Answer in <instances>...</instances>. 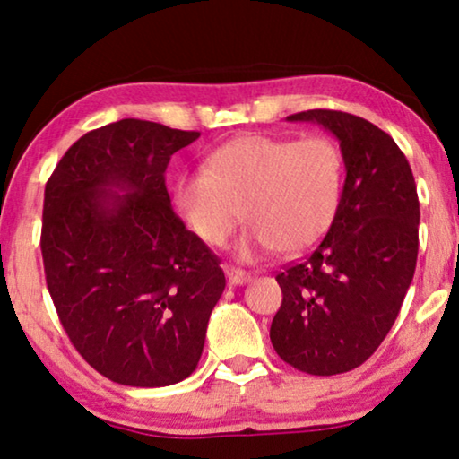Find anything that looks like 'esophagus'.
Returning a JSON list of instances; mask_svg holds the SVG:
<instances>
[{"label": "esophagus", "instance_id": "1", "mask_svg": "<svg viewBox=\"0 0 459 459\" xmlns=\"http://www.w3.org/2000/svg\"><path fill=\"white\" fill-rule=\"evenodd\" d=\"M224 273H227L229 282L235 284V286H243V284H247L249 280H251V273H247L245 270L232 268V265H227V268H224Z\"/></svg>", "mask_w": 459, "mask_h": 459}]
</instances>
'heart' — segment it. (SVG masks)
<instances>
[{
	"mask_svg": "<svg viewBox=\"0 0 459 459\" xmlns=\"http://www.w3.org/2000/svg\"><path fill=\"white\" fill-rule=\"evenodd\" d=\"M204 167L175 181V210L208 245H222L245 216L251 227L237 247L241 259L311 249L332 229L344 194V156L327 135H241Z\"/></svg>",
	"mask_w": 459,
	"mask_h": 459,
	"instance_id": "heart-1",
	"label": "heart"
}]
</instances>
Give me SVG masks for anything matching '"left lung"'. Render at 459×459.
I'll use <instances>...</instances> for the list:
<instances>
[{
    "mask_svg": "<svg viewBox=\"0 0 459 459\" xmlns=\"http://www.w3.org/2000/svg\"><path fill=\"white\" fill-rule=\"evenodd\" d=\"M286 119L340 142L346 181L324 241L276 276L282 305L270 340L299 371L338 375L371 357L398 317L419 255V194L404 152L371 121L327 108Z\"/></svg>",
    "mask_w": 459,
    "mask_h": 459,
    "instance_id": "obj_1",
    "label": "left lung"
}]
</instances>
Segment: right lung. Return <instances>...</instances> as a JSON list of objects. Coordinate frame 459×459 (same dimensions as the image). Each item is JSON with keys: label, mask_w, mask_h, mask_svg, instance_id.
Returning <instances> with one entry per match:
<instances>
[{"label": "right lung", "mask_w": 459, "mask_h": 459, "mask_svg": "<svg viewBox=\"0 0 459 459\" xmlns=\"http://www.w3.org/2000/svg\"><path fill=\"white\" fill-rule=\"evenodd\" d=\"M197 138L154 121L108 123L82 135L45 186L47 289L76 351L121 385L187 379L227 284L164 186L170 156Z\"/></svg>", "instance_id": "add662e5"}]
</instances>
